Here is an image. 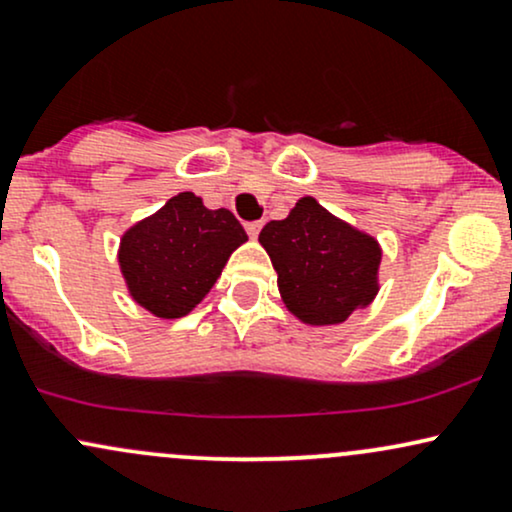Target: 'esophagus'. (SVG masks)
I'll list each match as a JSON object with an SVG mask.
<instances>
[{"mask_svg":"<svg viewBox=\"0 0 512 512\" xmlns=\"http://www.w3.org/2000/svg\"><path fill=\"white\" fill-rule=\"evenodd\" d=\"M245 231H248L250 238H257L262 231V221H252V223H245Z\"/></svg>","mask_w":512,"mask_h":512,"instance_id":"34e87169","label":"esophagus"}]
</instances>
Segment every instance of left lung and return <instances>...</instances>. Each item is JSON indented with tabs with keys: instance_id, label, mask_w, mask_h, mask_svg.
Returning a JSON list of instances; mask_svg holds the SVG:
<instances>
[{
	"instance_id": "1",
	"label": "left lung",
	"mask_w": 512,
	"mask_h": 512,
	"mask_svg": "<svg viewBox=\"0 0 512 512\" xmlns=\"http://www.w3.org/2000/svg\"><path fill=\"white\" fill-rule=\"evenodd\" d=\"M260 245L274 264L286 310L305 325H339L378 296L380 243L315 197H301L286 219L269 221Z\"/></svg>"
}]
</instances>
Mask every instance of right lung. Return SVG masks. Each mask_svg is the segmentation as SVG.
Returning a JSON list of instances; mask_svg holds the SVG:
<instances>
[{"label": "right lung", "mask_w": 512, "mask_h": 512, "mask_svg": "<svg viewBox=\"0 0 512 512\" xmlns=\"http://www.w3.org/2000/svg\"><path fill=\"white\" fill-rule=\"evenodd\" d=\"M245 240L231 211L207 209L195 192H180L122 233L117 262L132 301L175 320L204 301Z\"/></svg>", "instance_id": "obj_1"}]
</instances>
